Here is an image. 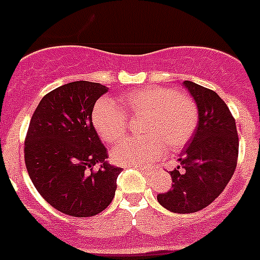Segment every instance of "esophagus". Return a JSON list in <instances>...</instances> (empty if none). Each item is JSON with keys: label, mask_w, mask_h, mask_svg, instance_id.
<instances>
[{"label": "esophagus", "mask_w": 260, "mask_h": 260, "mask_svg": "<svg viewBox=\"0 0 260 260\" xmlns=\"http://www.w3.org/2000/svg\"><path fill=\"white\" fill-rule=\"evenodd\" d=\"M141 171H142V173H144V174H150V169H143V168H141Z\"/></svg>", "instance_id": "esophagus-1"}]
</instances>
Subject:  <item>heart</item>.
Instances as JSON below:
<instances>
[{"label": "heart", "mask_w": 260, "mask_h": 260, "mask_svg": "<svg viewBox=\"0 0 260 260\" xmlns=\"http://www.w3.org/2000/svg\"><path fill=\"white\" fill-rule=\"evenodd\" d=\"M99 99L92 108V125L108 143H116L127 133L128 114L146 116L142 132L146 135L125 139L112 151L114 164L147 167L169 150H180L191 139L198 126V107L194 100L172 87L147 86L132 89L119 98Z\"/></svg>", "instance_id": "obj_1"}]
</instances>
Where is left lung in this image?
<instances>
[{
    "label": "left lung",
    "instance_id": "obj_1",
    "mask_svg": "<svg viewBox=\"0 0 260 260\" xmlns=\"http://www.w3.org/2000/svg\"><path fill=\"white\" fill-rule=\"evenodd\" d=\"M183 84L198 107V126L178 158L181 167L171 172L172 190L158 194L157 202L172 212L192 213L212 203L231 181L238 134L236 119L215 91L190 80Z\"/></svg>",
    "mask_w": 260,
    "mask_h": 260
}]
</instances>
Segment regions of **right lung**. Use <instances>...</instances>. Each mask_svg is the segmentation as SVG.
<instances>
[{"label": "right lung", "mask_w": 260, "mask_h": 260, "mask_svg": "<svg viewBox=\"0 0 260 260\" xmlns=\"http://www.w3.org/2000/svg\"><path fill=\"white\" fill-rule=\"evenodd\" d=\"M105 86L78 80L41 99L29 121L24 162L40 195L59 212L89 217L104 211L122 168L105 161L107 148L92 125V108ZM100 162L99 171L93 167Z\"/></svg>", "instance_id": "add662e5"}]
</instances>
